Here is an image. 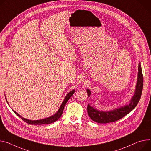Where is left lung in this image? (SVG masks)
Segmentation results:
<instances>
[{
    "label": "left lung",
    "instance_id": "8db88e82",
    "mask_svg": "<svg viewBox=\"0 0 151 151\" xmlns=\"http://www.w3.org/2000/svg\"><path fill=\"white\" fill-rule=\"evenodd\" d=\"M143 86V76L140 63H139L135 92L129 105H126L109 112H103L99 111L95 108L91 107L89 105H88L87 110L88 115L92 120L99 123H108L114 122L121 119L127 114L131 112L136 107L139 100H140L141 98ZM86 91L88 93V96L89 97L91 94V91L88 89H86Z\"/></svg>",
    "mask_w": 151,
    "mask_h": 151
}]
</instances>
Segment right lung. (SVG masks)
<instances>
[{"label":"right lung","mask_w":151,"mask_h":151,"mask_svg":"<svg viewBox=\"0 0 151 151\" xmlns=\"http://www.w3.org/2000/svg\"><path fill=\"white\" fill-rule=\"evenodd\" d=\"M75 92V90H73L71 91L70 92H69V93L67 94V96H66L65 100H63V103H62V105L59 109V111H57V112L51 116V117H48V118H46V119H42V120H28V119H24L22 117H21V116L17 114L16 111H14V110H13L14 111V112L18 116V117H19L20 118H21V119L24 121L25 122L29 124H35V125H40V124H50V123H54L55 122H56L57 120H59V119L61 117V115L63 113V109H64V107L66 105V103H67V101H68V100L70 99V97L74 94V93Z\"/></svg>","instance_id":"1"}]
</instances>
